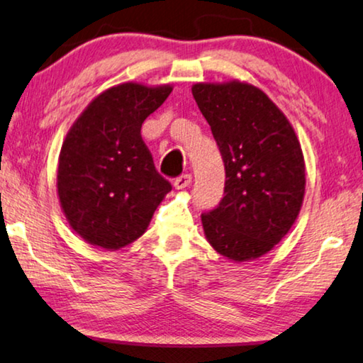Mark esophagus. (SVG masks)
Listing matches in <instances>:
<instances>
[{
  "label": "esophagus",
  "mask_w": 363,
  "mask_h": 363,
  "mask_svg": "<svg viewBox=\"0 0 363 363\" xmlns=\"http://www.w3.org/2000/svg\"><path fill=\"white\" fill-rule=\"evenodd\" d=\"M191 182H193L191 175L185 174V175H180L177 178V180L174 182V186H175V189H185V188L191 185Z\"/></svg>",
  "instance_id": "1"
}]
</instances>
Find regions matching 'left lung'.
Listing matches in <instances>:
<instances>
[{"instance_id":"obj_1","label":"left lung","mask_w":363,"mask_h":363,"mask_svg":"<svg viewBox=\"0 0 363 363\" xmlns=\"http://www.w3.org/2000/svg\"><path fill=\"white\" fill-rule=\"evenodd\" d=\"M193 96L225 164L223 198L201 216L207 241L235 262L272 251L293 227L306 191L294 128L267 94L245 82L196 83Z\"/></svg>"}]
</instances>
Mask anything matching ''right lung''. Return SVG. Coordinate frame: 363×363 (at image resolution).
I'll return each mask as SVG.
<instances>
[{
  "label": "right lung",
  "mask_w": 363,
  "mask_h": 363,
  "mask_svg": "<svg viewBox=\"0 0 363 363\" xmlns=\"http://www.w3.org/2000/svg\"><path fill=\"white\" fill-rule=\"evenodd\" d=\"M170 93V85L112 86L86 106L65 136L59 203L90 245L116 251L138 240L172 189L141 138L143 122Z\"/></svg>",
  "instance_id": "right-lung-1"
}]
</instances>
